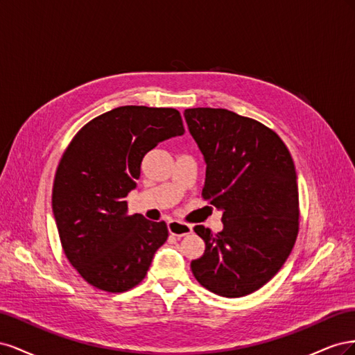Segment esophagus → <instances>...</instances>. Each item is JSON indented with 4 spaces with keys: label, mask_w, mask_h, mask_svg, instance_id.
<instances>
[{
    "label": "esophagus",
    "mask_w": 355,
    "mask_h": 355,
    "mask_svg": "<svg viewBox=\"0 0 355 355\" xmlns=\"http://www.w3.org/2000/svg\"><path fill=\"white\" fill-rule=\"evenodd\" d=\"M167 228H168V232L171 235H175L176 239H182V237H187V235H189L192 232V228L191 225H187V223H182L179 220H170L167 223Z\"/></svg>",
    "instance_id": "34e87169"
}]
</instances>
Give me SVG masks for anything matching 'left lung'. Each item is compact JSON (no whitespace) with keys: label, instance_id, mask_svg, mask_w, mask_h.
<instances>
[{"label":"left lung","instance_id":"obj_1","mask_svg":"<svg viewBox=\"0 0 355 355\" xmlns=\"http://www.w3.org/2000/svg\"><path fill=\"white\" fill-rule=\"evenodd\" d=\"M206 159L201 197L222 210L223 230L194 227L206 250L191 262L197 282L223 297H241L280 271L299 232L296 170L272 128L222 108L184 112Z\"/></svg>","mask_w":355,"mask_h":355}]
</instances>
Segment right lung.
I'll list each match as a JSON object with an SVG mask.
<instances>
[{"label":"right lung","mask_w":355,"mask_h":355,"mask_svg":"<svg viewBox=\"0 0 355 355\" xmlns=\"http://www.w3.org/2000/svg\"><path fill=\"white\" fill-rule=\"evenodd\" d=\"M185 133L175 108L120 106L72 137L53 182L51 206L67 259L90 286L121 293L141 283L168 237L164 220L128 214L144 157Z\"/></svg>","instance_id":"right-lung-1"}]
</instances>
